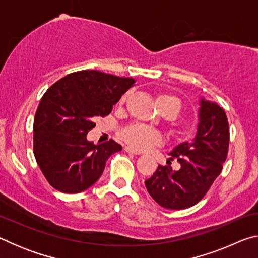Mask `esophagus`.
<instances>
[{
	"label": "esophagus",
	"instance_id": "obj_1",
	"mask_svg": "<svg viewBox=\"0 0 258 258\" xmlns=\"http://www.w3.org/2000/svg\"><path fill=\"white\" fill-rule=\"evenodd\" d=\"M124 150L126 152H128V154H132V155H141V152L133 149V148H131V147H125Z\"/></svg>",
	"mask_w": 258,
	"mask_h": 258
}]
</instances>
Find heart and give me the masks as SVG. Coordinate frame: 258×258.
<instances>
[{"mask_svg":"<svg viewBox=\"0 0 258 258\" xmlns=\"http://www.w3.org/2000/svg\"><path fill=\"white\" fill-rule=\"evenodd\" d=\"M157 106L160 111L167 110L171 112L173 117L178 116L182 111V101L174 95H161L157 99ZM121 138L126 143L139 150L150 149L161 141L159 133L140 124L131 125L124 128L121 132Z\"/></svg>","mask_w":258,"mask_h":258,"instance_id":"heart-1","label":"heart"}]
</instances>
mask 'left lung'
I'll return each instance as SVG.
<instances>
[{
    "instance_id": "obj_1",
    "label": "left lung",
    "mask_w": 258,
    "mask_h": 258,
    "mask_svg": "<svg viewBox=\"0 0 258 258\" xmlns=\"http://www.w3.org/2000/svg\"><path fill=\"white\" fill-rule=\"evenodd\" d=\"M199 123L192 142H183L169 152L181 167L159 165L145 181L155 202L167 209H184L203 199L220 175L228 156L230 131L226 115L217 103L202 98Z\"/></svg>"
}]
</instances>
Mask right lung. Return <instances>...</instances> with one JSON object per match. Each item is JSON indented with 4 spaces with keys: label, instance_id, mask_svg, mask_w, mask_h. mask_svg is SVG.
<instances>
[{
    "label": "right lung",
    "instance_id": "1",
    "mask_svg": "<svg viewBox=\"0 0 258 258\" xmlns=\"http://www.w3.org/2000/svg\"><path fill=\"white\" fill-rule=\"evenodd\" d=\"M134 83L131 77L81 71L55 82L43 95L34 118V155L54 189L63 194L89 189L109 157L121 150L113 140L94 145L86 135Z\"/></svg>",
    "mask_w": 258,
    "mask_h": 258
}]
</instances>
